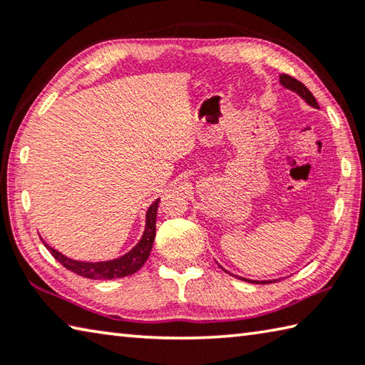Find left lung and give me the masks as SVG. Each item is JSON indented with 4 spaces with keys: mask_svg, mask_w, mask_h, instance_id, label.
<instances>
[{
    "mask_svg": "<svg viewBox=\"0 0 365 365\" xmlns=\"http://www.w3.org/2000/svg\"><path fill=\"white\" fill-rule=\"evenodd\" d=\"M280 83L283 86H287L288 90L296 91V93H298L301 98H304V100L309 104H311V106L319 108L316 98H314V95L311 93V91L307 90V86L304 83H301L298 78L288 76V73H282V76H280ZM242 280H246V279H242ZM246 282H250V280H246ZM252 283H272V282H252Z\"/></svg>",
    "mask_w": 365,
    "mask_h": 365,
    "instance_id": "8db88e82",
    "label": "left lung"
}]
</instances>
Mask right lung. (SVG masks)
Here are the masks:
<instances>
[{
	"mask_svg": "<svg viewBox=\"0 0 365 365\" xmlns=\"http://www.w3.org/2000/svg\"><path fill=\"white\" fill-rule=\"evenodd\" d=\"M158 206L159 200H156L150 206L146 212V228L143 237H141L140 243L135 246V248L127 252L125 256L119 259H114V261L108 262H80V261H72V259L59 255L58 251L53 248H46L51 252L53 257L56 259L58 262L64 265L67 270L73 272L80 277H85V279H93V280H110V279H120V277H128L141 269V265L146 262V259L150 257V252L154 243V235H156V214H158Z\"/></svg>",
	"mask_w": 365,
	"mask_h": 365,
	"instance_id": "obj_1",
	"label": "right lung"
}]
</instances>
